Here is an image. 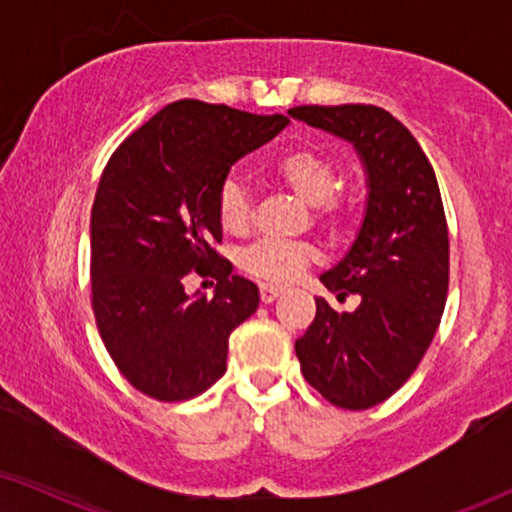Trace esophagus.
Returning <instances> with one entry per match:
<instances>
[{
  "label": "esophagus",
  "instance_id": "1",
  "mask_svg": "<svg viewBox=\"0 0 512 512\" xmlns=\"http://www.w3.org/2000/svg\"><path fill=\"white\" fill-rule=\"evenodd\" d=\"M279 293H282V289H279V286L261 284V300H263V303H272V300H277Z\"/></svg>",
  "mask_w": 512,
  "mask_h": 512
}]
</instances>
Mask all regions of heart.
<instances>
[{
    "mask_svg": "<svg viewBox=\"0 0 512 512\" xmlns=\"http://www.w3.org/2000/svg\"><path fill=\"white\" fill-rule=\"evenodd\" d=\"M272 174L305 205H312L314 219L319 223L328 228H340L345 223L349 216V200L340 191H335L338 167L324 151L312 149V146L286 151L272 163ZM216 212H219L221 228L226 233L247 230L251 219V195L237 177H230L221 184ZM314 258H317V251L305 242L261 240L242 251L240 265L265 282L284 284L296 279Z\"/></svg>",
    "mask_w": 512,
    "mask_h": 512,
    "instance_id": "heart-1",
    "label": "heart"
}]
</instances>
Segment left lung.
<instances>
[{
    "mask_svg": "<svg viewBox=\"0 0 512 512\" xmlns=\"http://www.w3.org/2000/svg\"><path fill=\"white\" fill-rule=\"evenodd\" d=\"M289 116L352 144L366 174V207L347 254L319 277L354 312L317 296V314L296 354L326 401L366 410L415 373L443 317L450 240L433 167L415 137L373 104L296 107Z\"/></svg>",
    "mask_w": 512,
    "mask_h": 512,
    "instance_id": "8db88e82",
    "label": "left lung"
}]
</instances>
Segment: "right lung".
I'll return each instance as SVG.
<instances>
[{"label":"right lung","mask_w":512,"mask_h":512,"mask_svg":"<svg viewBox=\"0 0 512 512\" xmlns=\"http://www.w3.org/2000/svg\"><path fill=\"white\" fill-rule=\"evenodd\" d=\"M289 125L226 104H167L104 167L90 214L93 310L125 380L158 401H186L226 373L228 338L258 310V286L214 251L230 167ZM191 269L220 279L186 294Z\"/></svg>","instance_id":"right-lung-1"}]
</instances>
